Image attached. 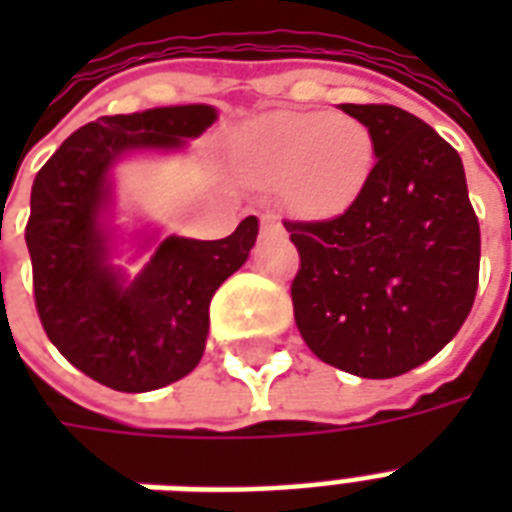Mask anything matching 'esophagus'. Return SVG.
I'll return each mask as SVG.
<instances>
[{"instance_id":"1","label":"esophagus","mask_w":512,"mask_h":512,"mask_svg":"<svg viewBox=\"0 0 512 512\" xmlns=\"http://www.w3.org/2000/svg\"><path fill=\"white\" fill-rule=\"evenodd\" d=\"M260 227H263V233H282V222H279L277 216H263Z\"/></svg>"}]
</instances>
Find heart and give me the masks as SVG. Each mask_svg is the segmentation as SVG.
<instances>
[{
  "label": "heart",
  "mask_w": 512,
  "mask_h": 512,
  "mask_svg": "<svg viewBox=\"0 0 512 512\" xmlns=\"http://www.w3.org/2000/svg\"><path fill=\"white\" fill-rule=\"evenodd\" d=\"M252 167L268 183H285L288 200L307 213L351 205L376 161L370 128L332 112H282L249 131Z\"/></svg>",
  "instance_id": "1"
}]
</instances>
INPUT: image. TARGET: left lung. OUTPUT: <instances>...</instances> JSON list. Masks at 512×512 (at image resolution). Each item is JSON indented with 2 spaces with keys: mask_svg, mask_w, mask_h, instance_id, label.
Returning <instances> with one entry per match:
<instances>
[{
  "mask_svg": "<svg viewBox=\"0 0 512 512\" xmlns=\"http://www.w3.org/2000/svg\"><path fill=\"white\" fill-rule=\"evenodd\" d=\"M376 145L356 200L332 219H285L299 249L293 318L321 362L395 378L436 356L472 310L480 222L458 150L389 104H343Z\"/></svg>",
  "mask_w": 512,
  "mask_h": 512,
  "instance_id": "obj_1",
  "label": "left lung"
}]
</instances>
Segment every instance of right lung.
<instances>
[{
  "mask_svg": "<svg viewBox=\"0 0 512 512\" xmlns=\"http://www.w3.org/2000/svg\"><path fill=\"white\" fill-rule=\"evenodd\" d=\"M213 120L202 104L101 117L73 131L32 183L24 238L43 332L76 370L117 392H150L197 367L213 293L246 263L257 219L246 216L222 241L172 235L123 285L98 227L106 172L126 150L178 147Z\"/></svg>",
  "mask_w": 512,
  "mask_h": 512,
  "instance_id": "right-lung-1",
  "label": "right lung"
}]
</instances>
